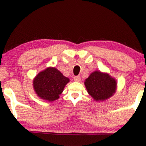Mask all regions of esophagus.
Instances as JSON below:
<instances>
[{
  "instance_id": "1",
  "label": "esophagus",
  "mask_w": 146,
  "mask_h": 146,
  "mask_svg": "<svg viewBox=\"0 0 146 146\" xmlns=\"http://www.w3.org/2000/svg\"><path fill=\"white\" fill-rule=\"evenodd\" d=\"M80 76H74V80L75 82H80Z\"/></svg>"
}]
</instances>
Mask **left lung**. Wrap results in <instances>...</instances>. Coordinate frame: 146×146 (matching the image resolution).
<instances>
[{
    "instance_id": "1",
    "label": "left lung",
    "mask_w": 146,
    "mask_h": 146,
    "mask_svg": "<svg viewBox=\"0 0 146 146\" xmlns=\"http://www.w3.org/2000/svg\"><path fill=\"white\" fill-rule=\"evenodd\" d=\"M88 93L96 102L105 101L116 92L117 81L107 72L100 70L92 72L85 80Z\"/></svg>"
}]
</instances>
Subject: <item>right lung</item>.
<instances>
[{
    "mask_svg": "<svg viewBox=\"0 0 146 146\" xmlns=\"http://www.w3.org/2000/svg\"><path fill=\"white\" fill-rule=\"evenodd\" d=\"M70 82L55 67H48L33 79V88L40 98L48 102L56 100Z\"/></svg>",
    "mask_w": 146,
    "mask_h": 146,
    "instance_id": "right-lung-1",
    "label": "right lung"
}]
</instances>
